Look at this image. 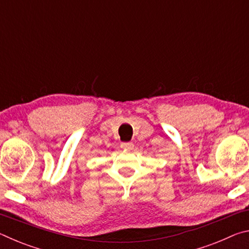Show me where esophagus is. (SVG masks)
I'll list each match as a JSON object with an SVG mask.
<instances>
[{
	"label": "esophagus",
	"instance_id": "esophagus-1",
	"mask_svg": "<svg viewBox=\"0 0 249 249\" xmlns=\"http://www.w3.org/2000/svg\"><path fill=\"white\" fill-rule=\"evenodd\" d=\"M121 147H122V148H123V149L132 150V149H134V144H133L132 142H122Z\"/></svg>",
	"mask_w": 249,
	"mask_h": 249
}]
</instances>
